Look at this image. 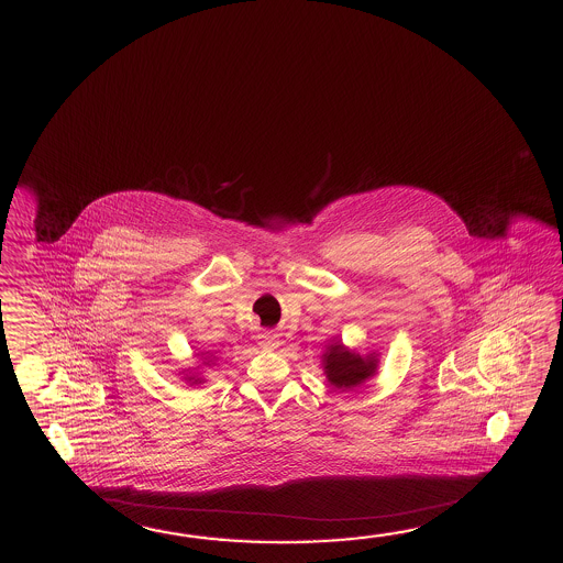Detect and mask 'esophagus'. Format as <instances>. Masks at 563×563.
<instances>
[{"label":"esophagus","instance_id":"esophagus-1","mask_svg":"<svg viewBox=\"0 0 563 563\" xmlns=\"http://www.w3.org/2000/svg\"><path fill=\"white\" fill-rule=\"evenodd\" d=\"M258 339V344L263 346V349H275L278 346V339H276V334L263 333L256 336Z\"/></svg>","mask_w":563,"mask_h":563}]
</instances>
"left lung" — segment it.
<instances>
[{
	"mask_svg": "<svg viewBox=\"0 0 563 563\" xmlns=\"http://www.w3.org/2000/svg\"><path fill=\"white\" fill-rule=\"evenodd\" d=\"M324 377L334 389H355L373 379L379 371V355L371 351L367 355L356 353L355 349L344 346L339 339L327 344L321 356Z\"/></svg>",
	"mask_w": 563,
	"mask_h": 563,
	"instance_id": "8db88e82",
	"label": "left lung"
}]
</instances>
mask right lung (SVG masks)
<instances>
[{"label": "right lung", "mask_w": 563, "mask_h": 563, "mask_svg": "<svg viewBox=\"0 0 563 563\" xmlns=\"http://www.w3.org/2000/svg\"><path fill=\"white\" fill-rule=\"evenodd\" d=\"M200 355H207L205 356V363H202L205 367H212V365H214V361H217L214 355H208V353H200ZM186 369L189 371L188 374L185 372ZM184 372L187 375L184 376L183 379L186 380L190 387H192V385H202V383H205V379H202L198 373H190V368H183V371H180V375H183Z\"/></svg>", "instance_id": "1"}]
</instances>
